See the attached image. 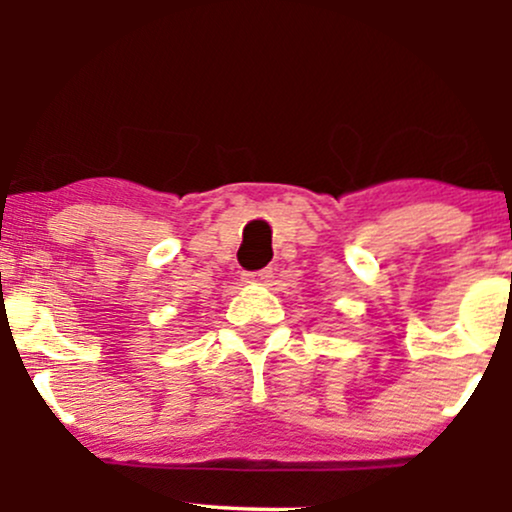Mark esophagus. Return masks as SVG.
Masks as SVG:
<instances>
[{
  "label": "esophagus",
  "instance_id": "obj_1",
  "mask_svg": "<svg viewBox=\"0 0 512 512\" xmlns=\"http://www.w3.org/2000/svg\"><path fill=\"white\" fill-rule=\"evenodd\" d=\"M245 279H248V284H269V281L274 279V274H272V269H262V272L245 274Z\"/></svg>",
  "mask_w": 512,
  "mask_h": 512
}]
</instances>
